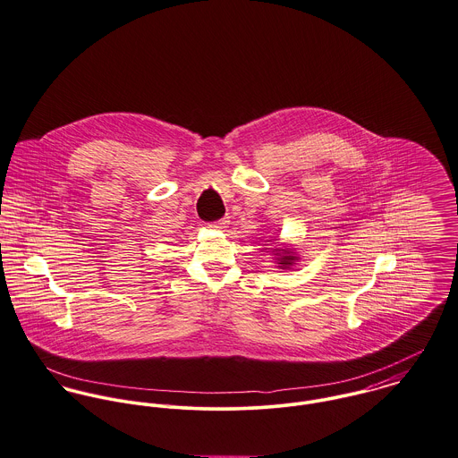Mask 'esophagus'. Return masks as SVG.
I'll return each instance as SVG.
<instances>
[{"label":"esophagus","mask_w":458,"mask_h":458,"mask_svg":"<svg viewBox=\"0 0 458 458\" xmlns=\"http://www.w3.org/2000/svg\"><path fill=\"white\" fill-rule=\"evenodd\" d=\"M227 224H229V220H227V218H222V220H218V222H213V224H209V227H213V229H218V231H224V229L227 227Z\"/></svg>","instance_id":"34e87169"}]
</instances>
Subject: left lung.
<instances>
[{
  "label": "left lung",
  "instance_id": "8db88e82",
  "mask_svg": "<svg viewBox=\"0 0 458 458\" xmlns=\"http://www.w3.org/2000/svg\"><path fill=\"white\" fill-rule=\"evenodd\" d=\"M266 242H271V240H266ZM273 245V243H271ZM273 253L275 257V262L278 264L280 269H291L292 266L301 259L299 253L293 249L289 247H273V249H264Z\"/></svg>",
  "mask_w": 458,
  "mask_h": 458
}]
</instances>
